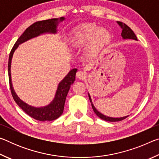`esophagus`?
<instances>
[{"label":"esophagus","instance_id":"obj_1","mask_svg":"<svg viewBox=\"0 0 159 159\" xmlns=\"http://www.w3.org/2000/svg\"><path fill=\"white\" fill-rule=\"evenodd\" d=\"M76 77L78 78V79H80V80L84 79L86 77L85 72L83 71H79L76 73Z\"/></svg>","mask_w":159,"mask_h":159}]
</instances>
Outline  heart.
<instances>
[{
	"mask_svg": "<svg viewBox=\"0 0 159 159\" xmlns=\"http://www.w3.org/2000/svg\"><path fill=\"white\" fill-rule=\"evenodd\" d=\"M110 38L106 29L99 27L95 23H85L79 25L71 31L70 43L74 48L81 47L88 44L87 52L95 55L101 49Z\"/></svg>",
	"mask_w": 159,
	"mask_h": 159,
	"instance_id": "1",
	"label": "heart"
}]
</instances>
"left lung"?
I'll use <instances>...</instances> for the list:
<instances>
[{"label": "left lung", "instance_id": "obj_1", "mask_svg": "<svg viewBox=\"0 0 159 159\" xmlns=\"http://www.w3.org/2000/svg\"><path fill=\"white\" fill-rule=\"evenodd\" d=\"M118 25L120 26L122 31H121V36L123 37V39H133V40H138L137 39V37L134 34L133 30L129 27L128 26H127L125 24L121 22V21H117ZM88 96H89V99L91 102V104H92V107L94 112L95 113L96 115L98 116V117H99L102 119H103L104 120H107V121H110V122H116V121H120V120H122L123 119H125L127 117H128L129 116H124V117H120V118H111V117H109L107 116H104L102 114H101L100 112H99L98 110L95 109V107H94L93 102H92V99H91V98L89 94H88Z\"/></svg>", "mask_w": 159, "mask_h": 159}]
</instances>
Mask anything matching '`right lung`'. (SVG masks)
Listing matches in <instances>:
<instances>
[{"instance_id": "add662e5", "label": "right lung", "mask_w": 159, "mask_h": 159, "mask_svg": "<svg viewBox=\"0 0 159 159\" xmlns=\"http://www.w3.org/2000/svg\"><path fill=\"white\" fill-rule=\"evenodd\" d=\"M64 20V17H60V19H50V20L39 21L32 24L17 39L14 46L12 48L11 52H10L9 55L8 76L10 90H11L12 98L16 103L17 104V105L26 114L30 116L34 119L40 120V121H46V120L50 121V120H55L62 114L66 95L68 94L71 85L73 84L75 80L77 69H73L71 70L69 72V74L64 77V79L59 83L55 98L50 104L43 107H34L21 101L18 98V96L16 95L14 89H13L11 80V74H10L12 58L15 50L17 49L19 45L28 41L32 38L36 37L44 33L55 34L57 32V26L59 22L58 21H61Z\"/></svg>"}]
</instances>
